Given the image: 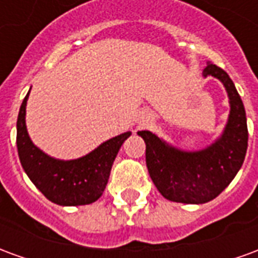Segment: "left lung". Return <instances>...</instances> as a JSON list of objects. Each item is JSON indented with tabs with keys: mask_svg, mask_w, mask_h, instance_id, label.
<instances>
[{
	"mask_svg": "<svg viewBox=\"0 0 258 258\" xmlns=\"http://www.w3.org/2000/svg\"><path fill=\"white\" fill-rule=\"evenodd\" d=\"M203 76L221 81L231 112L218 140L198 152L179 151L151 131H138L146 144V167L157 190L171 202L207 203L227 188L243 164L247 151V123L243 102L233 81L221 68L209 62Z\"/></svg>",
	"mask_w": 258,
	"mask_h": 258,
	"instance_id": "8db88e82",
	"label": "left lung"
}]
</instances>
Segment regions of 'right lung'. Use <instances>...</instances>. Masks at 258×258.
<instances>
[{
    "label": "right lung",
    "instance_id": "right-lung-1",
    "mask_svg": "<svg viewBox=\"0 0 258 258\" xmlns=\"http://www.w3.org/2000/svg\"><path fill=\"white\" fill-rule=\"evenodd\" d=\"M30 92V91H29ZM22 102L16 123V145L22 167L41 194L60 206L94 203L103 194L118 149L131 133H124L103 142L95 151L76 160H58L40 151L27 134L26 103Z\"/></svg>",
    "mask_w": 258,
    "mask_h": 258
}]
</instances>
